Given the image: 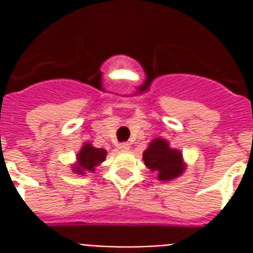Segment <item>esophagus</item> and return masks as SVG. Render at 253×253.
<instances>
[{
	"mask_svg": "<svg viewBox=\"0 0 253 253\" xmlns=\"http://www.w3.org/2000/svg\"><path fill=\"white\" fill-rule=\"evenodd\" d=\"M118 148L119 150H122V151H127V150H130V143H121V144H118Z\"/></svg>",
	"mask_w": 253,
	"mask_h": 253,
	"instance_id": "esophagus-1",
	"label": "esophagus"
}]
</instances>
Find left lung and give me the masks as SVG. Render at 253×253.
<instances>
[{
    "mask_svg": "<svg viewBox=\"0 0 253 253\" xmlns=\"http://www.w3.org/2000/svg\"><path fill=\"white\" fill-rule=\"evenodd\" d=\"M143 160L151 170L159 173V180H173L184 172L182 155L172 150L164 139H155L143 152Z\"/></svg>",
    "mask_w": 253,
    "mask_h": 253,
    "instance_id": "8db88e82",
    "label": "left lung"
}]
</instances>
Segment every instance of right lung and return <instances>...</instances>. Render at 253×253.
<instances>
[{"label":"right lung","instance_id":"right-lung-1","mask_svg":"<svg viewBox=\"0 0 253 253\" xmlns=\"http://www.w3.org/2000/svg\"><path fill=\"white\" fill-rule=\"evenodd\" d=\"M106 158V151L103 148H94L86 143L81 148L80 154L77 155V166H75V172L79 174H84L85 172H93L94 168L102 163Z\"/></svg>","mask_w":253,"mask_h":253}]
</instances>
